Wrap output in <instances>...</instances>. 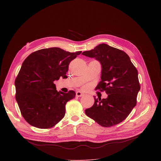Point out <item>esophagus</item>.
<instances>
[{
    "label": "esophagus",
    "instance_id": "obj_1",
    "mask_svg": "<svg viewBox=\"0 0 161 161\" xmlns=\"http://www.w3.org/2000/svg\"><path fill=\"white\" fill-rule=\"evenodd\" d=\"M76 97H82V96H84L85 94L83 92H81L78 91V92H76Z\"/></svg>",
    "mask_w": 161,
    "mask_h": 161
}]
</instances>
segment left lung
<instances>
[{
	"mask_svg": "<svg viewBox=\"0 0 161 161\" xmlns=\"http://www.w3.org/2000/svg\"><path fill=\"white\" fill-rule=\"evenodd\" d=\"M82 55L95 58L101 65V81L96 90H104L106 99H96L94 105L85 109L86 115L105 127L124 120L136 105L140 90L138 73L124 51L103 43Z\"/></svg>",
	"mask_w": 161,
	"mask_h": 161,
	"instance_id": "left-lung-1",
	"label": "left lung"
}]
</instances>
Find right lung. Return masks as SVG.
<instances>
[{
    "instance_id": "1",
    "label": "right lung",
    "mask_w": 161,
    "mask_h": 161,
    "mask_svg": "<svg viewBox=\"0 0 161 161\" xmlns=\"http://www.w3.org/2000/svg\"><path fill=\"white\" fill-rule=\"evenodd\" d=\"M81 53L44 48L33 52L23 62L15 80L16 100L29 124L48 129L64 118L65 104L76 93L57 92L54 81L66 76L69 63Z\"/></svg>"
}]
</instances>
